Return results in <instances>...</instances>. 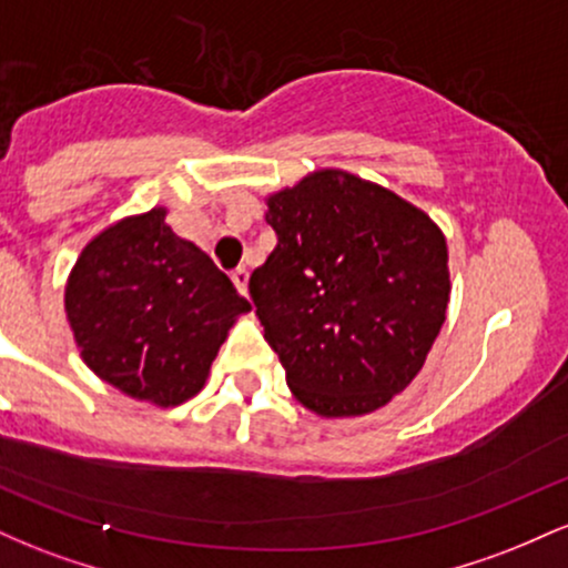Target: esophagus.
Listing matches in <instances>:
<instances>
[{
  "mask_svg": "<svg viewBox=\"0 0 568 568\" xmlns=\"http://www.w3.org/2000/svg\"><path fill=\"white\" fill-rule=\"evenodd\" d=\"M247 270H234L232 272V283H234V288H237L240 293H243V296H247Z\"/></svg>",
  "mask_w": 568,
  "mask_h": 568,
  "instance_id": "34e87169",
  "label": "esophagus"
}]
</instances>
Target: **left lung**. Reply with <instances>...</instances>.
<instances>
[{"instance_id":"obj_1","label":"left lung","mask_w":568,"mask_h":568,"mask_svg":"<svg viewBox=\"0 0 568 568\" xmlns=\"http://www.w3.org/2000/svg\"><path fill=\"white\" fill-rule=\"evenodd\" d=\"M264 202L277 245L247 288L293 397L323 419L374 414L416 379L446 321V234L338 168Z\"/></svg>"}]
</instances>
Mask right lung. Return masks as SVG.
Returning a JSON list of instances; mask_svg holds the SVG:
<instances>
[{"label":"right lung","instance_id":"add662e5","mask_svg":"<svg viewBox=\"0 0 568 568\" xmlns=\"http://www.w3.org/2000/svg\"><path fill=\"white\" fill-rule=\"evenodd\" d=\"M168 207L98 232L71 266L63 310L82 363L133 400L171 408L205 387L232 325L251 312Z\"/></svg>","mask_w":568,"mask_h":568}]
</instances>
